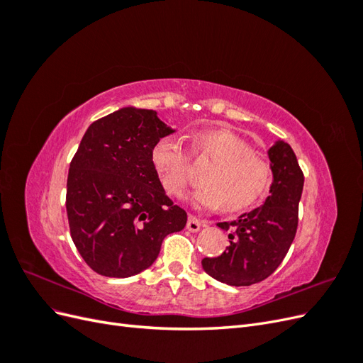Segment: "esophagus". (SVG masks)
<instances>
[{"instance_id": "obj_1", "label": "esophagus", "mask_w": 363, "mask_h": 363, "mask_svg": "<svg viewBox=\"0 0 363 363\" xmlns=\"http://www.w3.org/2000/svg\"><path fill=\"white\" fill-rule=\"evenodd\" d=\"M206 221H203V219L196 218L195 215H189L188 218V224H186V228L189 230V232H199V230L201 228V225H204Z\"/></svg>"}]
</instances>
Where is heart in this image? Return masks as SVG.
I'll use <instances>...</instances> for the list:
<instances>
[{"instance_id":"b5f03b06","label":"heart","mask_w":363,"mask_h":363,"mask_svg":"<svg viewBox=\"0 0 363 363\" xmlns=\"http://www.w3.org/2000/svg\"><path fill=\"white\" fill-rule=\"evenodd\" d=\"M196 159L215 164L207 171V186L194 194V203L204 208L224 204L227 212H240L255 206L272 183L271 164L252 152L247 140L225 128L204 130L192 139ZM151 162L167 194L183 199L191 182V156L180 138L167 135L151 150Z\"/></svg>"}]
</instances>
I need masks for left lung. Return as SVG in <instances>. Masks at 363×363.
<instances>
[{
    "instance_id": "left-lung-1",
    "label": "left lung",
    "mask_w": 363,
    "mask_h": 363,
    "mask_svg": "<svg viewBox=\"0 0 363 363\" xmlns=\"http://www.w3.org/2000/svg\"><path fill=\"white\" fill-rule=\"evenodd\" d=\"M268 156L272 169L269 196L263 206L216 225L228 232L230 245L221 256L204 257L203 269L230 286H250L279 268L298 227V204L304 175L286 142L274 144Z\"/></svg>"
}]
</instances>
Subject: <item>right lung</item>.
Masks as SVG:
<instances>
[{
  "instance_id": "1",
  "label": "right lung",
  "mask_w": 363,
  "mask_h": 363,
  "mask_svg": "<svg viewBox=\"0 0 363 363\" xmlns=\"http://www.w3.org/2000/svg\"><path fill=\"white\" fill-rule=\"evenodd\" d=\"M171 133L155 111L124 107L92 123L71 160V238L101 276L124 279L147 269L163 239L188 221L164 194L151 162L152 147Z\"/></svg>"
}]
</instances>
